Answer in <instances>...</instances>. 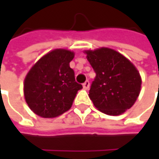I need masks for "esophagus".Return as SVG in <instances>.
I'll return each mask as SVG.
<instances>
[{"mask_svg": "<svg viewBox=\"0 0 159 159\" xmlns=\"http://www.w3.org/2000/svg\"><path fill=\"white\" fill-rule=\"evenodd\" d=\"M83 86H84V88L88 89V88H89V86H90V83H89V81H88V80H86V81L83 84Z\"/></svg>", "mask_w": 159, "mask_h": 159, "instance_id": "34e87169", "label": "esophagus"}]
</instances>
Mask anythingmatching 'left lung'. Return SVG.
I'll list each match as a JSON object with an SVG mask.
<instances>
[{
	"label": "left lung",
	"instance_id": "obj_1",
	"mask_svg": "<svg viewBox=\"0 0 159 159\" xmlns=\"http://www.w3.org/2000/svg\"><path fill=\"white\" fill-rule=\"evenodd\" d=\"M85 53L96 73L88 95L94 106L114 116L129 110L136 101L142 84L134 65L111 48H98Z\"/></svg>",
	"mask_w": 159,
	"mask_h": 159
}]
</instances>
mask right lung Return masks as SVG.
Here are the masks:
<instances>
[{
	"label": "right lung",
	"mask_w": 159,
	"mask_h": 159,
	"mask_svg": "<svg viewBox=\"0 0 159 159\" xmlns=\"http://www.w3.org/2000/svg\"><path fill=\"white\" fill-rule=\"evenodd\" d=\"M74 52L54 49L43 56L28 72L24 83L25 98L37 115L54 118L69 111L77 91L83 88L75 82L70 67Z\"/></svg>",
	"instance_id": "obj_1"
}]
</instances>
